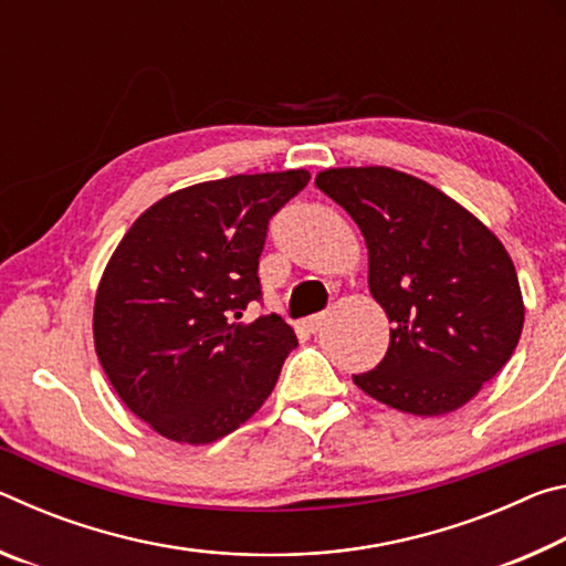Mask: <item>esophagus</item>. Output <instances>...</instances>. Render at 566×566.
<instances>
[{"mask_svg": "<svg viewBox=\"0 0 566 566\" xmlns=\"http://www.w3.org/2000/svg\"><path fill=\"white\" fill-rule=\"evenodd\" d=\"M324 319H327V314H324V312H319V314H312V317L306 319V329H310V332H317V329H322Z\"/></svg>", "mask_w": 566, "mask_h": 566, "instance_id": "esophagus-1", "label": "esophagus"}]
</instances>
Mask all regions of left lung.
Listing matches in <instances>:
<instances>
[{
	"label": "left lung",
	"mask_w": 566,
	"mask_h": 566,
	"mask_svg": "<svg viewBox=\"0 0 566 566\" xmlns=\"http://www.w3.org/2000/svg\"><path fill=\"white\" fill-rule=\"evenodd\" d=\"M317 187L361 229L369 292L391 322L385 359L354 385L417 417L467 405L512 359L522 334L520 280L504 244L405 171L324 169Z\"/></svg>",
	"instance_id": "obj_1"
}]
</instances>
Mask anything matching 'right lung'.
<instances>
[{
  "instance_id": "1",
  "label": "right lung",
  "mask_w": 566,
  "mask_h": 566,
  "mask_svg": "<svg viewBox=\"0 0 566 566\" xmlns=\"http://www.w3.org/2000/svg\"><path fill=\"white\" fill-rule=\"evenodd\" d=\"M306 181L310 171L290 169L179 189L112 254L94 300V347L124 405L171 442H214L272 395L294 329L276 314H242L262 300L270 219Z\"/></svg>"
}]
</instances>
